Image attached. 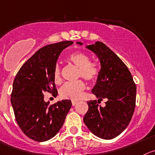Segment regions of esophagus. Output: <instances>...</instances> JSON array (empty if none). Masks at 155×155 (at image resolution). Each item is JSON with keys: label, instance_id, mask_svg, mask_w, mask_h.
<instances>
[{"label": "esophagus", "instance_id": "obj_1", "mask_svg": "<svg viewBox=\"0 0 155 155\" xmlns=\"http://www.w3.org/2000/svg\"><path fill=\"white\" fill-rule=\"evenodd\" d=\"M76 104H77V102H76V101H73V102H72V105H73V106H74L75 105H76Z\"/></svg>", "mask_w": 155, "mask_h": 155}]
</instances>
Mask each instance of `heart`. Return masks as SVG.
Wrapping results in <instances>:
<instances>
[{"label":"heart","mask_w":155,"mask_h":155,"mask_svg":"<svg viewBox=\"0 0 155 155\" xmlns=\"http://www.w3.org/2000/svg\"><path fill=\"white\" fill-rule=\"evenodd\" d=\"M68 60L78 67V77H82L87 81H94L97 79L99 73V67L95 63L89 62V56L82 52H76L68 56ZM53 79L55 83L60 84L62 81L61 69L56 65L53 69ZM86 85L82 81L67 82L60 89V95L63 99L77 100L81 97Z\"/></svg>","instance_id":"b5f03b06"}]
</instances>
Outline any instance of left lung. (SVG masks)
I'll list each match as a JSON object with an SVG mask.
<instances>
[{"label": "left lung", "instance_id": "obj_1", "mask_svg": "<svg viewBox=\"0 0 155 155\" xmlns=\"http://www.w3.org/2000/svg\"><path fill=\"white\" fill-rule=\"evenodd\" d=\"M82 46V43L77 42ZM100 62L101 69L92 92L97 100L87 102L89 109L83 118L85 125L95 136L110 140L119 135L129 124L136 100V86L128 67L102 42L86 46ZM107 99L104 107L99 103Z\"/></svg>", "mask_w": 155, "mask_h": 155}]
</instances>
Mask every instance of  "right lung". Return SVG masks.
Returning <instances> with one entry per match:
<instances>
[{
    "label": "right lung",
    "mask_w": 155,
    "mask_h": 155,
    "mask_svg": "<svg viewBox=\"0 0 155 155\" xmlns=\"http://www.w3.org/2000/svg\"><path fill=\"white\" fill-rule=\"evenodd\" d=\"M73 43L62 41L40 49L21 66L14 79L11 105L19 127L30 139L42 142L53 138L71 108L72 102L68 99L50 105L44 101L43 92L57 95L53 69L62 51Z\"/></svg>",
    "instance_id": "add662e5"
}]
</instances>
